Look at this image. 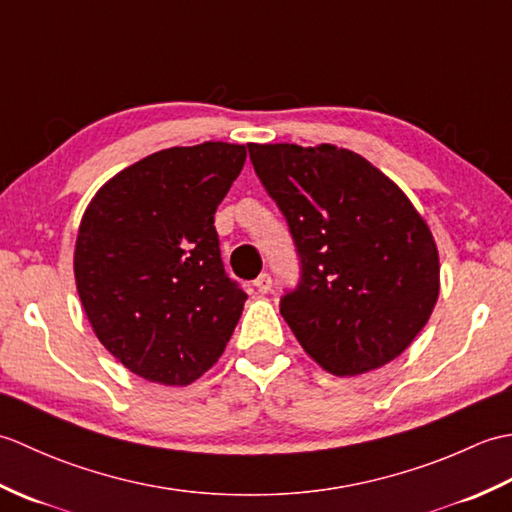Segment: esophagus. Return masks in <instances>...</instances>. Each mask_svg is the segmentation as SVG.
<instances>
[{
    "label": "esophagus",
    "mask_w": 512,
    "mask_h": 512,
    "mask_svg": "<svg viewBox=\"0 0 512 512\" xmlns=\"http://www.w3.org/2000/svg\"><path fill=\"white\" fill-rule=\"evenodd\" d=\"M253 286L257 288V292H268L270 288H273V277H270L268 273H262L253 281Z\"/></svg>",
    "instance_id": "1"
}]
</instances>
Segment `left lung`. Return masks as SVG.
<instances>
[{"mask_svg":"<svg viewBox=\"0 0 512 512\" xmlns=\"http://www.w3.org/2000/svg\"><path fill=\"white\" fill-rule=\"evenodd\" d=\"M259 182L286 217L299 284L279 310L314 361L358 376L394 361L438 301L429 226L385 173L334 145H248Z\"/></svg>","mask_w":512,"mask_h":512,"instance_id":"1","label":"left lung"}]
</instances>
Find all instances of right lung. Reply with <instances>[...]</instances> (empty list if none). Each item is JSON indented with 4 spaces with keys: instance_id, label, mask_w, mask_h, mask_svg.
Segmentation results:
<instances>
[{
    "instance_id": "1",
    "label": "right lung",
    "mask_w": 512,
    "mask_h": 512,
    "mask_svg": "<svg viewBox=\"0 0 512 512\" xmlns=\"http://www.w3.org/2000/svg\"><path fill=\"white\" fill-rule=\"evenodd\" d=\"M244 160V145L162 149L114 176L83 215V310L107 352L151 383L200 378L242 317L248 295L224 270L215 211Z\"/></svg>"
}]
</instances>
